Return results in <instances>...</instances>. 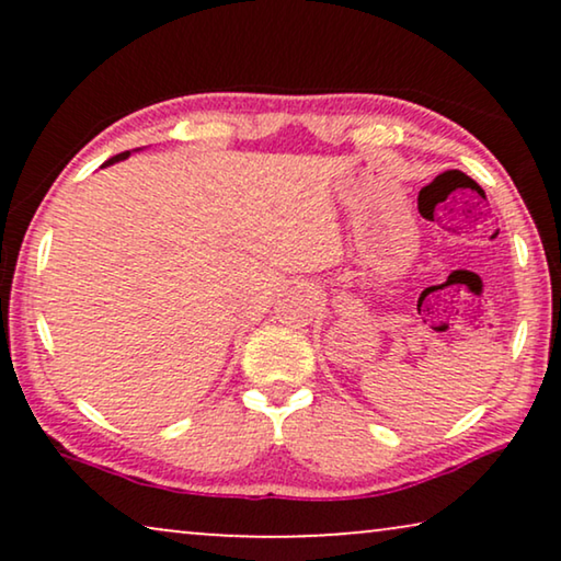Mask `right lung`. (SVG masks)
I'll return each mask as SVG.
<instances>
[{"label": "right lung", "mask_w": 561, "mask_h": 561, "mask_svg": "<svg viewBox=\"0 0 561 561\" xmlns=\"http://www.w3.org/2000/svg\"><path fill=\"white\" fill-rule=\"evenodd\" d=\"M129 156V150L127 152H119V156H114L112 160H106V163H114V160H125Z\"/></svg>", "instance_id": "add662e5"}]
</instances>
